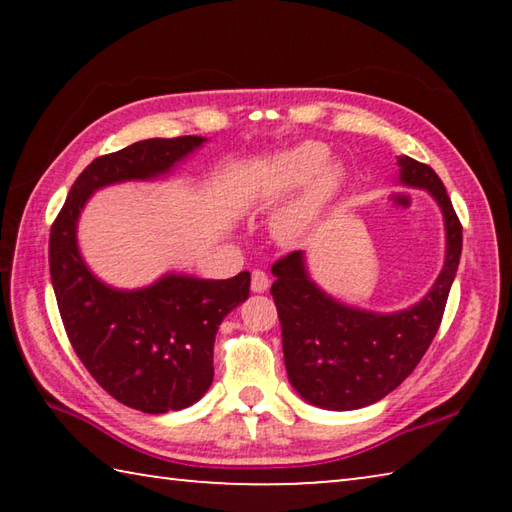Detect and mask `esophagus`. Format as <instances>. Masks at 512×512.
I'll list each match as a JSON object with an SVG mask.
<instances>
[{"label": "esophagus", "instance_id": "obj_1", "mask_svg": "<svg viewBox=\"0 0 512 512\" xmlns=\"http://www.w3.org/2000/svg\"><path fill=\"white\" fill-rule=\"evenodd\" d=\"M268 284H271L268 275L264 271H259V268H255L253 275H250V289L255 293H264L268 289Z\"/></svg>", "mask_w": 512, "mask_h": 512}]
</instances>
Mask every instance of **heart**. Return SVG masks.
<instances>
[{
  "label": "heart",
  "mask_w": 512,
  "mask_h": 512,
  "mask_svg": "<svg viewBox=\"0 0 512 512\" xmlns=\"http://www.w3.org/2000/svg\"><path fill=\"white\" fill-rule=\"evenodd\" d=\"M329 167V151L323 144L309 142L300 144L296 149L284 151L275 155L271 167H268V176H271V189L273 192H284L291 187H302L314 183L311 192L302 203L284 212L277 219V232L280 237L291 239L305 228L309 221L316 219L320 207L327 203V198L334 194L336 180L332 173L327 171Z\"/></svg>",
  "instance_id": "obj_1"
}]
</instances>
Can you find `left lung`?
Returning <instances> with one entry per match:
<instances>
[{
    "label": "left lung",
    "instance_id": "8db88e82",
    "mask_svg": "<svg viewBox=\"0 0 512 512\" xmlns=\"http://www.w3.org/2000/svg\"><path fill=\"white\" fill-rule=\"evenodd\" d=\"M400 180L436 198L445 216L447 255L436 284L418 305L375 314L327 296L309 280L305 257L293 250L273 264L271 296L282 325L284 366L309 404L352 411L395 391L418 366L436 336L463 250V225L438 173L402 155Z\"/></svg>",
    "mask_w": 512,
    "mask_h": 512
}]
</instances>
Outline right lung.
Wrapping results in <instances>:
<instances>
[{
    "instance_id": "add662e5",
    "label": "right lung",
    "mask_w": 512,
    "mask_h": 512,
    "mask_svg": "<svg viewBox=\"0 0 512 512\" xmlns=\"http://www.w3.org/2000/svg\"><path fill=\"white\" fill-rule=\"evenodd\" d=\"M205 137L142 140L83 169L49 235V271L69 343L103 391L144 413L180 411L214 377L221 320L250 293V273L198 280L169 273L146 289L119 291L90 273L76 246V221L97 189L151 180L198 149Z\"/></svg>"
}]
</instances>
